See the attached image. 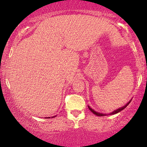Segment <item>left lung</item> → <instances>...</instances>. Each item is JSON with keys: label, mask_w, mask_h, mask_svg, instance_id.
Here are the masks:
<instances>
[{"label": "left lung", "mask_w": 147, "mask_h": 147, "mask_svg": "<svg viewBox=\"0 0 147 147\" xmlns=\"http://www.w3.org/2000/svg\"><path fill=\"white\" fill-rule=\"evenodd\" d=\"M131 100H132V99L130 100H129V102H127V103H126L124 106H122V107H120V108H118V109H116V110H114L113 112H111V113H110V114H103V113H100V112H96V111H95V110H94V109H92V108H90V106H88V108H89L90 110L92 112V113H94V114H96V116H108V115H112V114H117V113H118V112H120V111H122V110H124V108H125L126 107V106H127L128 105V104H129L130 103V102H131Z\"/></svg>", "instance_id": "1"}]
</instances>
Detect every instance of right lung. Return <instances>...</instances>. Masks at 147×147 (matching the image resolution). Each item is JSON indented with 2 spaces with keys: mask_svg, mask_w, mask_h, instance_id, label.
Wrapping results in <instances>:
<instances>
[{
  "mask_svg": "<svg viewBox=\"0 0 147 147\" xmlns=\"http://www.w3.org/2000/svg\"><path fill=\"white\" fill-rule=\"evenodd\" d=\"M55 116H52V117L51 118H54V117H55ZM45 118H50V117H46Z\"/></svg>",
  "mask_w": 147,
  "mask_h": 147,
  "instance_id": "1",
  "label": "right lung"
}]
</instances>
